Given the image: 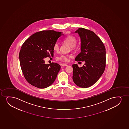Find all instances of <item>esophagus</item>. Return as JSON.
I'll list each match as a JSON object with an SVG mask.
<instances>
[{"label": "esophagus", "instance_id": "esophagus-1", "mask_svg": "<svg viewBox=\"0 0 129 129\" xmlns=\"http://www.w3.org/2000/svg\"><path fill=\"white\" fill-rule=\"evenodd\" d=\"M67 66L68 65L66 64H62V67H67Z\"/></svg>", "mask_w": 129, "mask_h": 129}]
</instances>
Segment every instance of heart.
<instances>
[{"label": "heart", "instance_id": "obj_1", "mask_svg": "<svg viewBox=\"0 0 129 129\" xmlns=\"http://www.w3.org/2000/svg\"><path fill=\"white\" fill-rule=\"evenodd\" d=\"M63 42L64 43L69 45L71 47L72 49H73L75 48V46H76V43L77 42V40L75 37H73V36H68L64 39ZM53 49L54 51L58 52L59 49V45L58 44V43H55L53 45ZM70 56H71L69 55H61L60 56L57 57V59L58 60L67 62H68Z\"/></svg>", "mask_w": 129, "mask_h": 129}]
</instances>
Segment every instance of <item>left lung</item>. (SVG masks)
Returning <instances> with one entry per match:
<instances>
[{"instance_id": "left-lung-1", "label": "left lung", "mask_w": 129, "mask_h": 129, "mask_svg": "<svg viewBox=\"0 0 129 129\" xmlns=\"http://www.w3.org/2000/svg\"><path fill=\"white\" fill-rule=\"evenodd\" d=\"M81 39V52L76 61H85L79 67L73 64V80L77 86L87 88L95 84L104 73L106 67V49L104 43L94 32L80 28L75 32Z\"/></svg>"}]
</instances>
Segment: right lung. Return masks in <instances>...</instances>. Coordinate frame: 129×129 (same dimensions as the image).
I'll use <instances>...</instances> for the list:
<instances>
[{
    "label": "right lung",
    "instance_id": "obj_1",
    "mask_svg": "<svg viewBox=\"0 0 129 129\" xmlns=\"http://www.w3.org/2000/svg\"><path fill=\"white\" fill-rule=\"evenodd\" d=\"M54 30L37 32L24 42L19 52L21 70L30 84L40 89L48 87L56 80L60 66L46 64L44 59L53 57V45L63 34Z\"/></svg>",
    "mask_w": 129,
    "mask_h": 129
}]
</instances>
